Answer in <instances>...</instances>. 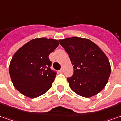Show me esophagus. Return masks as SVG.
I'll use <instances>...</instances> for the list:
<instances>
[{"label": "esophagus", "mask_w": 121, "mask_h": 121, "mask_svg": "<svg viewBox=\"0 0 121 121\" xmlns=\"http://www.w3.org/2000/svg\"><path fill=\"white\" fill-rule=\"evenodd\" d=\"M60 73H62V72H63V71H64V69H63V68H61V69L60 70Z\"/></svg>", "instance_id": "obj_1"}]
</instances>
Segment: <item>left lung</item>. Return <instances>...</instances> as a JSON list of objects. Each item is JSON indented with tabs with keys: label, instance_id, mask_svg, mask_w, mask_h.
Returning a JSON list of instances; mask_svg holds the SVG:
<instances>
[{
	"label": "left lung",
	"instance_id": "8db88e82",
	"mask_svg": "<svg viewBox=\"0 0 121 121\" xmlns=\"http://www.w3.org/2000/svg\"><path fill=\"white\" fill-rule=\"evenodd\" d=\"M73 65V74L67 78L70 88L78 95L91 97L105 87L111 74L106 55L91 40L72 37L59 40Z\"/></svg>",
	"mask_w": 121,
	"mask_h": 121
}]
</instances>
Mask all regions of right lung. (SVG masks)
I'll use <instances>...</instances> for the list:
<instances>
[{"instance_id": "1", "label": "right lung", "mask_w": 121, "mask_h": 121, "mask_svg": "<svg viewBox=\"0 0 121 121\" xmlns=\"http://www.w3.org/2000/svg\"><path fill=\"white\" fill-rule=\"evenodd\" d=\"M59 46V42L46 38L30 40L13 56L9 73L14 87L30 98L46 93L52 87L56 72L51 69L50 53Z\"/></svg>"}]
</instances>
